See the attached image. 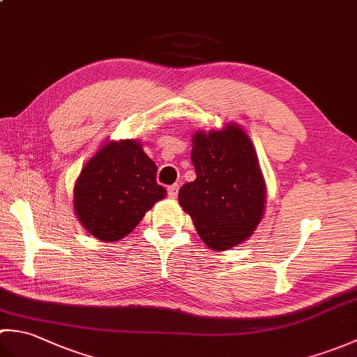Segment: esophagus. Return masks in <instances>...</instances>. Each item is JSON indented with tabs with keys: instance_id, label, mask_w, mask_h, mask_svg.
Here are the masks:
<instances>
[{
	"instance_id": "34e87169",
	"label": "esophagus",
	"mask_w": 357,
	"mask_h": 357,
	"mask_svg": "<svg viewBox=\"0 0 357 357\" xmlns=\"http://www.w3.org/2000/svg\"><path fill=\"white\" fill-rule=\"evenodd\" d=\"M178 190H179V185H178V184H173V185L167 187V192H169L170 198H176V196H178Z\"/></svg>"
}]
</instances>
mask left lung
Listing matches in <instances>:
<instances>
[{
  "label": "left lung",
  "mask_w": 357,
  "mask_h": 357,
  "mask_svg": "<svg viewBox=\"0 0 357 357\" xmlns=\"http://www.w3.org/2000/svg\"><path fill=\"white\" fill-rule=\"evenodd\" d=\"M196 179L181 187V207L211 250L252 236L265 208V183L252 139L236 124L193 135Z\"/></svg>",
  "instance_id": "left-lung-1"
}]
</instances>
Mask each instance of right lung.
I'll list each match as a JSON object with an SVG mask.
<instances>
[{"label":"right lung","instance_id":"1","mask_svg":"<svg viewBox=\"0 0 357 357\" xmlns=\"http://www.w3.org/2000/svg\"><path fill=\"white\" fill-rule=\"evenodd\" d=\"M158 167L135 139L110 141L89 159L73 188L82 227L102 242L127 236L153 204L165 198Z\"/></svg>","mask_w":357,"mask_h":357}]
</instances>
